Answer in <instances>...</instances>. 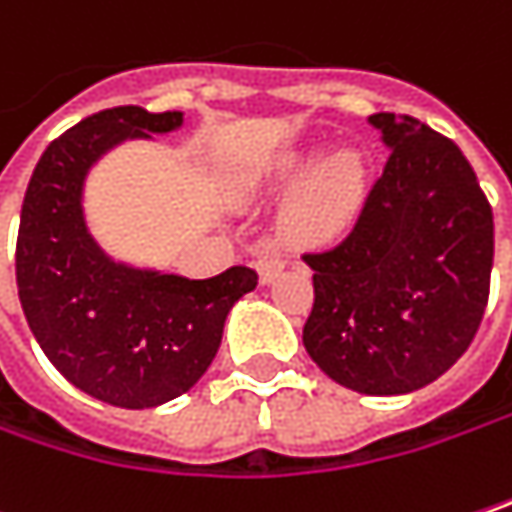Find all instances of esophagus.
Segmentation results:
<instances>
[{"mask_svg": "<svg viewBox=\"0 0 512 512\" xmlns=\"http://www.w3.org/2000/svg\"><path fill=\"white\" fill-rule=\"evenodd\" d=\"M255 266L263 281H272V278L284 269V255H281V252H263V255L255 260Z\"/></svg>", "mask_w": 512, "mask_h": 512, "instance_id": "34e87169", "label": "esophagus"}]
</instances>
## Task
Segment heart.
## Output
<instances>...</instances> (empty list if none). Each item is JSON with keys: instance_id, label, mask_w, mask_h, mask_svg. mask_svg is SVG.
Returning <instances> with one entry per match:
<instances>
[{"instance_id": "b5f03b06", "label": "heart", "mask_w": 512, "mask_h": 512, "mask_svg": "<svg viewBox=\"0 0 512 512\" xmlns=\"http://www.w3.org/2000/svg\"><path fill=\"white\" fill-rule=\"evenodd\" d=\"M316 155H287L281 161V178L284 181H302L313 169ZM366 163L354 152L334 155L328 163H322L310 181L296 196L290 208V234L304 243H328L340 237L363 208L366 199Z\"/></svg>"}]
</instances>
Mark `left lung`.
I'll list each match as a JSON object with an SVG mask.
<instances>
[{"mask_svg":"<svg viewBox=\"0 0 512 512\" xmlns=\"http://www.w3.org/2000/svg\"><path fill=\"white\" fill-rule=\"evenodd\" d=\"M393 149L343 243L307 252L304 349L366 395L428 387L472 346L489 299L492 208L454 140L413 117L372 114Z\"/></svg>","mask_w":512,"mask_h":512,"instance_id":"obj_1","label":"left lung"}]
</instances>
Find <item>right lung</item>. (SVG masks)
<instances>
[{"instance_id":"1","label":"right lung","mask_w":512,"mask_h":512,"mask_svg":"<svg viewBox=\"0 0 512 512\" xmlns=\"http://www.w3.org/2000/svg\"><path fill=\"white\" fill-rule=\"evenodd\" d=\"M181 122V111L137 105L81 119L37 161L20 213L17 290L31 334L70 384L128 410L187 393L216 357L228 310L257 287L249 266L205 281L131 269L87 234V169L122 140Z\"/></svg>"}]
</instances>
